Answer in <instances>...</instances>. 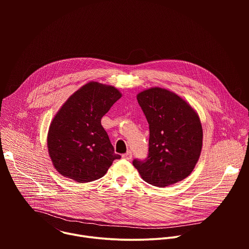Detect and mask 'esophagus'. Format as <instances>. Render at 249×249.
Instances as JSON below:
<instances>
[{"label":"esophagus","mask_w":249,"mask_h":249,"mask_svg":"<svg viewBox=\"0 0 249 249\" xmlns=\"http://www.w3.org/2000/svg\"><path fill=\"white\" fill-rule=\"evenodd\" d=\"M122 158L124 160H132V153L130 151H128L126 154L122 155Z\"/></svg>","instance_id":"1"}]
</instances>
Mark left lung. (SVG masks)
<instances>
[{"instance_id":"obj_1","label":"left lung","mask_w":249,"mask_h":249,"mask_svg":"<svg viewBox=\"0 0 249 249\" xmlns=\"http://www.w3.org/2000/svg\"><path fill=\"white\" fill-rule=\"evenodd\" d=\"M150 128L149 152L133 165L149 184L165 187L194 169L202 150L203 130L191 106L177 94L153 88L137 95Z\"/></svg>"}]
</instances>
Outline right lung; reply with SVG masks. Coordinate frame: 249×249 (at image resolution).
Listing matches in <instances>:
<instances>
[{
  "mask_svg": "<svg viewBox=\"0 0 249 249\" xmlns=\"http://www.w3.org/2000/svg\"><path fill=\"white\" fill-rule=\"evenodd\" d=\"M120 97L114 87L91 82L64 103L47 138L49 156L59 173L79 183L90 182L121 158L101 125L103 115Z\"/></svg>",
  "mask_w": 249,
  "mask_h": 249,
  "instance_id": "add662e5",
  "label": "right lung"
}]
</instances>
